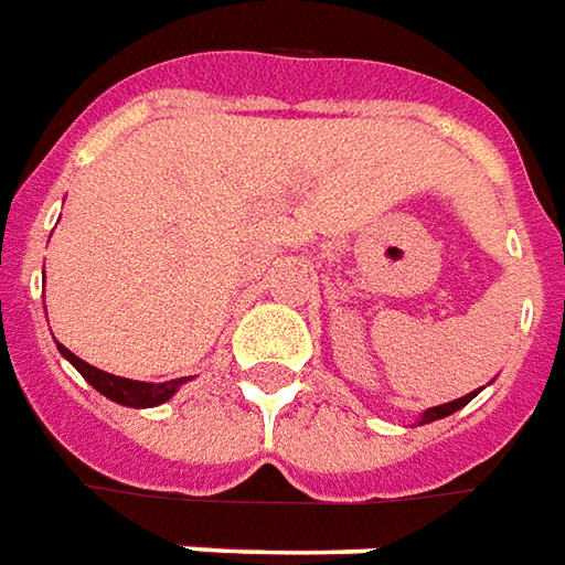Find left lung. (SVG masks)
<instances>
[{
  "mask_svg": "<svg viewBox=\"0 0 565 565\" xmlns=\"http://www.w3.org/2000/svg\"><path fill=\"white\" fill-rule=\"evenodd\" d=\"M475 395H478V392H468V395H462V398H456V402H447V404H438V407H429V411H426V414L419 417V426H423V423H435V419H441V417H450L454 411H459V407H466V404L471 402Z\"/></svg>",
  "mask_w": 565,
  "mask_h": 565,
  "instance_id": "1",
  "label": "left lung"
}]
</instances>
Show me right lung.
Returning <instances> with one entry per match:
<instances>
[{"mask_svg":"<svg viewBox=\"0 0 565 565\" xmlns=\"http://www.w3.org/2000/svg\"><path fill=\"white\" fill-rule=\"evenodd\" d=\"M60 353L70 359L75 371L82 374L90 386L97 392H103L106 398L118 404H127V407H154V404H163L167 398H173L175 390L185 383L188 377H175L167 380V383H142V380H127V377H115V374H106V371H99V367L87 365L82 362L78 355L70 353L63 343H60Z\"/></svg>","mask_w":565,"mask_h":565,"instance_id":"add662e5","label":"right lung"}]
</instances>
